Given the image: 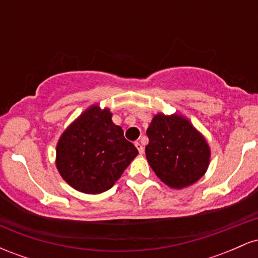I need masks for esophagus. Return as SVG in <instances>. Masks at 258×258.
I'll list each match as a JSON object with an SVG mask.
<instances>
[{
  "mask_svg": "<svg viewBox=\"0 0 258 258\" xmlns=\"http://www.w3.org/2000/svg\"><path fill=\"white\" fill-rule=\"evenodd\" d=\"M135 146H136V148H137V149H138L139 154H143V153H144V148H143V146H142L141 143H139V142H136Z\"/></svg>",
  "mask_w": 258,
  "mask_h": 258,
  "instance_id": "34e87169",
  "label": "esophagus"
}]
</instances>
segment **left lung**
<instances>
[{"instance_id": "8db88e82", "label": "left lung", "mask_w": 258, "mask_h": 258, "mask_svg": "<svg viewBox=\"0 0 258 258\" xmlns=\"http://www.w3.org/2000/svg\"><path fill=\"white\" fill-rule=\"evenodd\" d=\"M147 136V160L165 184L185 188L206 172L210 162L209 144L183 116L158 114L148 127Z\"/></svg>"}]
</instances>
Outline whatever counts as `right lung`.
Segmentation results:
<instances>
[{
  "label": "right lung",
  "instance_id": "add662e5",
  "mask_svg": "<svg viewBox=\"0 0 258 258\" xmlns=\"http://www.w3.org/2000/svg\"><path fill=\"white\" fill-rule=\"evenodd\" d=\"M137 154L109 109L92 105L59 138L55 165L74 189L99 194L114 185Z\"/></svg>",
  "mask_w": 258,
  "mask_h": 258
}]
</instances>
